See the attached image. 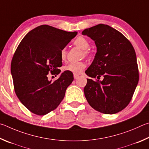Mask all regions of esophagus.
Listing matches in <instances>:
<instances>
[{"label": "esophagus", "instance_id": "obj_1", "mask_svg": "<svg viewBox=\"0 0 149 149\" xmlns=\"http://www.w3.org/2000/svg\"><path fill=\"white\" fill-rule=\"evenodd\" d=\"M73 76H74V79H77L79 77V74H74V75H73Z\"/></svg>", "mask_w": 149, "mask_h": 149}]
</instances>
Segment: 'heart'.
<instances>
[{"label":"heart","mask_w":149,"mask_h":149,"mask_svg":"<svg viewBox=\"0 0 149 149\" xmlns=\"http://www.w3.org/2000/svg\"><path fill=\"white\" fill-rule=\"evenodd\" d=\"M74 44L78 48L82 49V56L84 57H88L91 55V52L90 50V42L88 41L86 38L83 37V36H79V37L77 38L74 41ZM67 50L66 48H63L61 49V52H60V57L62 61H65L67 58ZM86 65L84 61H79V62H74L70 63L67 66L64 67V70L66 71H69L70 72L74 73V74H77V73H80L84 70Z\"/></svg>","instance_id":"1"}]
</instances>
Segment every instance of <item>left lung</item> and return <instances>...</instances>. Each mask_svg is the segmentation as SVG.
Listing matches in <instances>:
<instances>
[{"label":"left lung","instance_id":"left-lung-1","mask_svg":"<svg viewBox=\"0 0 149 149\" xmlns=\"http://www.w3.org/2000/svg\"><path fill=\"white\" fill-rule=\"evenodd\" d=\"M82 34L94 40L97 46L95 58L85 71L92 78L87 79L85 97L90 105L101 113H118L128 105L139 81L134 47L120 32L107 25L93 26ZM101 76L104 77L102 81L95 79Z\"/></svg>","mask_w":149,"mask_h":149}]
</instances>
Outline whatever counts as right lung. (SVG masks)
<instances>
[{
  "label": "right lung",
  "mask_w": 149,
  "mask_h": 149,
  "mask_svg": "<svg viewBox=\"0 0 149 149\" xmlns=\"http://www.w3.org/2000/svg\"><path fill=\"white\" fill-rule=\"evenodd\" d=\"M48 25L29 31L13 56L11 73L17 97L31 113L43 116L56 109L73 81L72 72L64 71L54 81L48 74H59L60 52L77 35Z\"/></svg>",
  "instance_id": "obj_1"
}]
</instances>
